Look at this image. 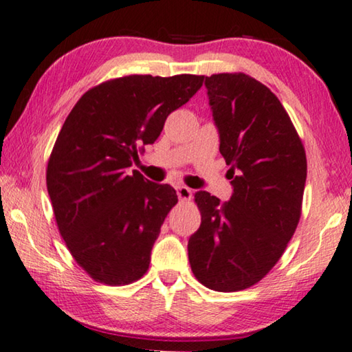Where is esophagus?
<instances>
[{"label": "esophagus", "instance_id": "1", "mask_svg": "<svg viewBox=\"0 0 352 352\" xmlns=\"http://www.w3.org/2000/svg\"><path fill=\"white\" fill-rule=\"evenodd\" d=\"M177 197H179V200H190L192 198V190L186 186H177Z\"/></svg>", "mask_w": 352, "mask_h": 352}]
</instances>
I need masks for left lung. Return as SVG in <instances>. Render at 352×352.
Segmentation results:
<instances>
[{"label":"left lung","mask_w":352,"mask_h":352,"mask_svg":"<svg viewBox=\"0 0 352 352\" xmlns=\"http://www.w3.org/2000/svg\"><path fill=\"white\" fill-rule=\"evenodd\" d=\"M205 85L233 193L226 203L195 193L201 223L188 238V262L203 286L236 292L261 281L286 251L302 214L307 155L281 101L262 82L222 73Z\"/></svg>","instance_id":"8db88e82"}]
</instances>
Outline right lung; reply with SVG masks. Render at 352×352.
Masks as SVG:
<instances>
[{"label": "right lung", "instance_id": "obj_1", "mask_svg": "<svg viewBox=\"0 0 352 352\" xmlns=\"http://www.w3.org/2000/svg\"><path fill=\"white\" fill-rule=\"evenodd\" d=\"M205 76H125L80 96L47 164V192L71 256L95 281L140 279L166 214L177 203L168 184L130 171L140 146L154 144L166 117L186 104Z\"/></svg>", "mask_w": 352, "mask_h": 352}]
</instances>
